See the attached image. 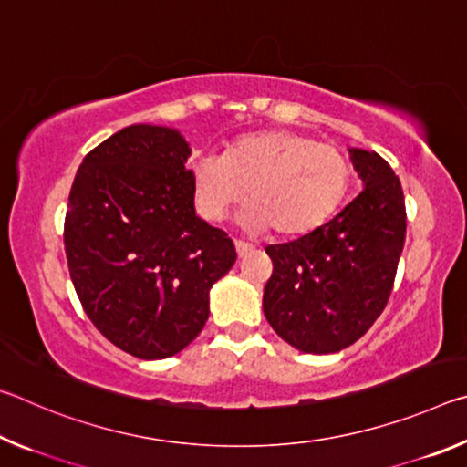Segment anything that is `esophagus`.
Returning a JSON list of instances; mask_svg holds the SVG:
<instances>
[{"label": "esophagus", "instance_id": "obj_1", "mask_svg": "<svg viewBox=\"0 0 467 467\" xmlns=\"http://www.w3.org/2000/svg\"><path fill=\"white\" fill-rule=\"evenodd\" d=\"M234 249H236V255H239L241 259L243 257H247L249 253L253 251V247L251 244H247V243H243V241H234Z\"/></svg>", "mask_w": 467, "mask_h": 467}]
</instances>
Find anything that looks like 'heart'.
<instances>
[{
    "mask_svg": "<svg viewBox=\"0 0 467 467\" xmlns=\"http://www.w3.org/2000/svg\"><path fill=\"white\" fill-rule=\"evenodd\" d=\"M352 175L342 150L290 130L243 133L223 158L203 154L192 164L195 205L205 220L220 223L244 200V224L278 241L306 239L329 224Z\"/></svg>",
    "mask_w": 467,
    "mask_h": 467,
    "instance_id": "obj_1",
    "label": "heart"
}]
</instances>
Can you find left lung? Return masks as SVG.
I'll use <instances>...</instances> for the list:
<instances>
[{
  "label": "left lung",
  "instance_id": "1",
  "mask_svg": "<svg viewBox=\"0 0 467 467\" xmlns=\"http://www.w3.org/2000/svg\"><path fill=\"white\" fill-rule=\"evenodd\" d=\"M362 192L306 239L270 244L264 315L284 342L306 354L339 352L383 313L406 241L400 179L377 152L350 148Z\"/></svg>",
  "mask_w": 467,
  "mask_h": 467
}]
</instances>
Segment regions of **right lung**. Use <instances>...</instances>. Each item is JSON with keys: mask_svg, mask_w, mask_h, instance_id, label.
Masks as SVG:
<instances>
[{"mask_svg": "<svg viewBox=\"0 0 467 467\" xmlns=\"http://www.w3.org/2000/svg\"><path fill=\"white\" fill-rule=\"evenodd\" d=\"M192 150L177 130L138 123L86 154L63 228L69 275L110 344L169 358L203 329L233 241L195 216Z\"/></svg>", "mask_w": 467, "mask_h": 467, "instance_id": "add662e5", "label": "right lung"}]
</instances>
